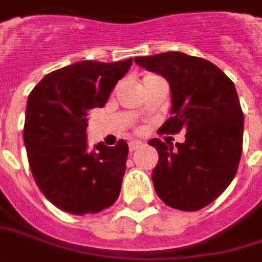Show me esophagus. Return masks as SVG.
<instances>
[{
	"instance_id": "esophagus-1",
	"label": "esophagus",
	"mask_w": 262,
	"mask_h": 262,
	"mask_svg": "<svg viewBox=\"0 0 262 262\" xmlns=\"http://www.w3.org/2000/svg\"><path fill=\"white\" fill-rule=\"evenodd\" d=\"M140 147H142V142H140V141L129 142V151H131V152H133V151H135V149H138Z\"/></svg>"
}]
</instances>
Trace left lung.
<instances>
[{
  "label": "left lung",
  "instance_id": "1",
  "mask_svg": "<svg viewBox=\"0 0 262 262\" xmlns=\"http://www.w3.org/2000/svg\"><path fill=\"white\" fill-rule=\"evenodd\" d=\"M137 66L168 81L171 110L160 134L185 133V141L149 140L158 152L152 184L164 203L198 211L215 201L234 180L243 152L244 114L234 82L217 66L184 52L135 57Z\"/></svg>",
  "mask_w": 262,
  "mask_h": 262
}]
</instances>
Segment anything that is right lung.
Returning a JSON list of instances; mask_svg holds the SVG:
<instances>
[{
  "label": "right lung",
  "instance_id": "add662e5",
  "mask_svg": "<svg viewBox=\"0 0 262 262\" xmlns=\"http://www.w3.org/2000/svg\"><path fill=\"white\" fill-rule=\"evenodd\" d=\"M133 64L79 61L52 71L27 101L24 144L32 177L59 210L85 215L111 207L120 195L128 145L97 144L88 151V111L104 107Z\"/></svg>",
  "mask_w": 262,
  "mask_h": 262
}]
</instances>
